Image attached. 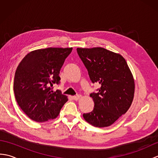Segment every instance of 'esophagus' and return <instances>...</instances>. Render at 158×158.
Segmentation results:
<instances>
[{"label": "esophagus", "mask_w": 158, "mask_h": 158, "mask_svg": "<svg viewBox=\"0 0 158 158\" xmlns=\"http://www.w3.org/2000/svg\"><path fill=\"white\" fill-rule=\"evenodd\" d=\"M81 95H77V96H73V99L74 100H78L80 98H81Z\"/></svg>", "instance_id": "34e87169"}]
</instances>
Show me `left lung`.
<instances>
[{
    "label": "left lung",
    "instance_id": "1",
    "mask_svg": "<svg viewBox=\"0 0 158 158\" xmlns=\"http://www.w3.org/2000/svg\"><path fill=\"white\" fill-rule=\"evenodd\" d=\"M92 83H99L97 93L90 94L94 108L84 113L91 125L108 127L129 109L135 95V79L123 57L102 48H77Z\"/></svg>",
    "mask_w": 158,
    "mask_h": 158
}]
</instances>
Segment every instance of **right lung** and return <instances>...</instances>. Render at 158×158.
I'll return each instance as SVG.
<instances>
[{
  "label": "right lung",
  "mask_w": 158,
  "mask_h": 158,
  "mask_svg": "<svg viewBox=\"0 0 158 158\" xmlns=\"http://www.w3.org/2000/svg\"><path fill=\"white\" fill-rule=\"evenodd\" d=\"M72 48H48L31 52L16 69L13 90L18 105L29 118L44 122L58 116L67 96L52 90Z\"/></svg>",
  "instance_id": "add662e5"
}]
</instances>
